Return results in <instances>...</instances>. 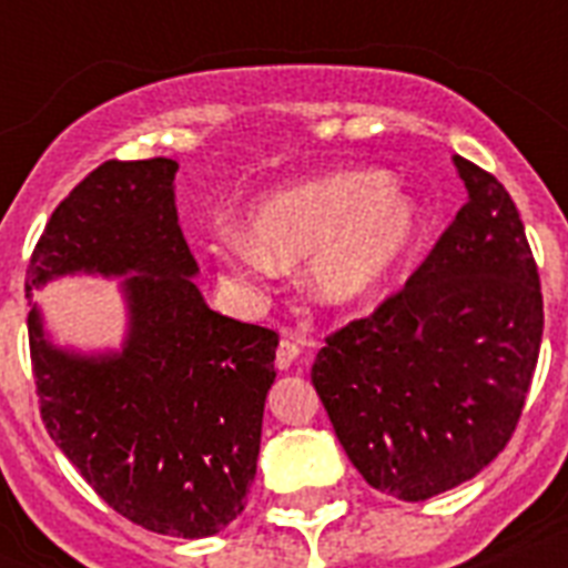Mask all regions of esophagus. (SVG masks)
<instances>
[{
	"mask_svg": "<svg viewBox=\"0 0 568 568\" xmlns=\"http://www.w3.org/2000/svg\"><path fill=\"white\" fill-rule=\"evenodd\" d=\"M301 345H294V342L283 338V342L276 345V368H280V372H288V368L301 359Z\"/></svg>",
	"mask_w": 568,
	"mask_h": 568,
	"instance_id": "1",
	"label": "esophagus"
}]
</instances>
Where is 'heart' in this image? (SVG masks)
<instances>
[{"label": "heart", "mask_w": 568, "mask_h": 568, "mask_svg": "<svg viewBox=\"0 0 568 568\" xmlns=\"http://www.w3.org/2000/svg\"><path fill=\"white\" fill-rule=\"evenodd\" d=\"M247 232L212 244L223 280L265 292L280 262L306 258L303 285L321 306L368 301L422 235V212L383 171H336L262 196Z\"/></svg>", "instance_id": "1"}]
</instances>
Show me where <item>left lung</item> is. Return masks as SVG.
Wrapping results in <instances>:
<instances>
[{
  "label": "left lung",
  "instance_id": "8db88e82",
  "mask_svg": "<svg viewBox=\"0 0 568 568\" xmlns=\"http://www.w3.org/2000/svg\"><path fill=\"white\" fill-rule=\"evenodd\" d=\"M468 203L368 318L329 333L312 365L342 448L365 484L427 501L510 442L542 345V292L525 223L501 182L454 159Z\"/></svg>",
  "mask_w": 568,
  "mask_h": 568
}]
</instances>
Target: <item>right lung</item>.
<instances>
[{"label":"right lung","mask_w":568,"mask_h":568,"mask_svg":"<svg viewBox=\"0 0 568 568\" xmlns=\"http://www.w3.org/2000/svg\"><path fill=\"white\" fill-rule=\"evenodd\" d=\"M173 159L102 162L58 203L26 294L73 271L132 274L114 356H73L29 312L31 374L49 436L123 519L200 539L247 507L280 336L205 306L173 205Z\"/></svg>","instance_id":"right-lung-1"}]
</instances>
